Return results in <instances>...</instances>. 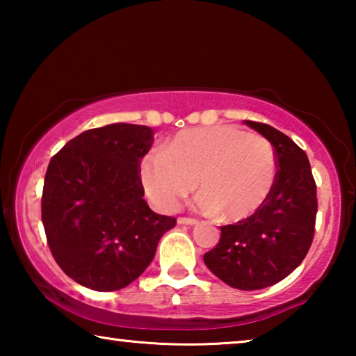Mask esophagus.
Segmentation results:
<instances>
[{"label": "esophagus", "mask_w": 356, "mask_h": 356, "mask_svg": "<svg viewBox=\"0 0 356 356\" xmlns=\"http://www.w3.org/2000/svg\"><path fill=\"white\" fill-rule=\"evenodd\" d=\"M177 222H179V225L193 226V225H197V220L196 218H190V216H179Z\"/></svg>", "instance_id": "esophagus-1"}]
</instances>
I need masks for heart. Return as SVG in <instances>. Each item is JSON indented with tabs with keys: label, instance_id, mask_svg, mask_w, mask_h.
<instances>
[{
	"label": "heart",
	"instance_id": "b5f03b06",
	"mask_svg": "<svg viewBox=\"0 0 356 356\" xmlns=\"http://www.w3.org/2000/svg\"><path fill=\"white\" fill-rule=\"evenodd\" d=\"M278 156L267 138L234 125L180 131L141 161L149 196L174 209L200 185V206L229 221L256 213L275 186Z\"/></svg>",
	"mask_w": 356,
	"mask_h": 356
}]
</instances>
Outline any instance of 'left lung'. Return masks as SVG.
<instances>
[{"instance_id": "1", "label": "left lung", "mask_w": 356, "mask_h": 356, "mask_svg": "<svg viewBox=\"0 0 356 356\" xmlns=\"http://www.w3.org/2000/svg\"><path fill=\"white\" fill-rule=\"evenodd\" d=\"M272 143L278 176L268 200L256 213L221 226V237L204 254L210 272L240 291L273 286L308 254L316 231L317 186L303 149L272 125L245 120Z\"/></svg>"}]
</instances>
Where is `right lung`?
Returning a JSON list of instances; mask_svg holds the SVG:
<instances>
[{
	"label": "right lung",
	"mask_w": 356,
	"mask_h": 356,
	"mask_svg": "<svg viewBox=\"0 0 356 356\" xmlns=\"http://www.w3.org/2000/svg\"><path fill=\"white\" fill-rule=\"evenodd\" d=\"M152 143L147 125L111 124L83 131L50 160L42 222L56 264L78 284L99 292L129 286L176 226L143 200L141 160Z\"/></svg>",
	"instance_id": "add662e5"
}]
</instances>
